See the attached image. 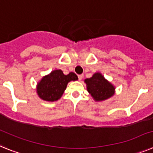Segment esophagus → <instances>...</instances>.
<instances>
[{
	"label": "esophagus",
	"instance_id": "esophagus-1",
	"mask_svg": "<svg viewBox=\"0 0 153 153\" xmlns=\"http://www.w3.org/2000/svg\"><path fill=\"white\" fill-rule=\"evenodd\" d=\"M78 77H79V80H82V79H83V74H79L78 75Z\"/></svg>",
	"mask_w": 153,
	"mask_h": 153
}]
</instances>
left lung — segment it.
<instances>
[{
  "label": "left lung",
  "instance_id": "8db88e82",
  "mask_svg": "<svg viewBox=\"0 0 153 153\" xmlns=\"http://www.w3.org/2000/svg\"><path fill=\"white\" fill-rule=\"evenodd\" d=\"M87 91L95 101H103L114 95L115 87L100 72L95 73L91 78L85 79Z\"/></svg>",
  "mask_w": 153,
  "mask_h": 153
}]
</instances>
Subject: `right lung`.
I'll list each match as a JSON object with an SVG mask.
<instances>
[{
  "label": "right lung",
  "instance_id": "add662e5",
  "mask_svg": "<svg viewBox=\"0 0 153 153\" xmlns=\"http://www.w3.org/2000/svg\"><path fill=\"white\" fill-rule=\"evenodd\" d=\"M78 80L74 72L64 74L61 70H54L43 77L36 87L39 97L45 101L53 102L58 100L66 89L67 85L71 81Z\"/></svg>",
  "mask_w": 153,
  "mask_h": 153
}]
</instances>
